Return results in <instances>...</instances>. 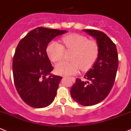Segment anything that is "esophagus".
Here are the masks:
<instances>
[{
  "label": "esophagus",
  "mask_w": 131,
  "mask_h": 131,
  "mask_svg": "<svg viewBox=\"0 0 131 131\" xmlns=\"http://www.w3.org/2000/svg\"><path fill=\"white\" fill-rule=\"evenodd\" d=\"M70 78H71V79H73V77H70Z\"/></svg>",
  "instance_id": "obj_1"
}]
</instances>
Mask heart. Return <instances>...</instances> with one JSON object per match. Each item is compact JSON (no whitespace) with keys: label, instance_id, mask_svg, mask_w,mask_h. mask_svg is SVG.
Returning a JSON list of instances; mask_svg holds the SVG:
<instances>
[{"label":"heart","instance_id":"heart-1","mask_svg":"<svg viewBox=\"0 0 131 131\" xmlns=\"http://www.w3.org/2000/svg\"><path fill=\"white\" fill-rule=\"evenodd\" d=\"M67 49L73 50L71 61H62L56 65V72L62 75H70L77 73L80 68L82 71L90 70L99 55V45L95 40H88L84 36L71 34L62 38ZM64 47L57 41H52L47 48L49 59L53 62L60 61L64 54Z\"/></svg>","mask_w":131,"mask_h":131}]
</instances>
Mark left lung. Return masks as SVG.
<instances>
[{
    "label": "left lung",
    "instance_id": "obj_1",
    "mask_svg": "<svg viewBox=\"0 0 131 131\" xmlns=\"http://www.w3.org/2000/svg\"><path fill=\"white\" fill-rule=\"evenodd\" d=\"M83 31L95 38L100 47L99 55L92 68L84 78L76 79L71 88L72 99L84 106L95 105L104 100L113 86L118 67V58L115 44L103 32L93 29Z\"/></svg>",
    "mask_w": 131,
    "mask_h": 131
}]
</instances>
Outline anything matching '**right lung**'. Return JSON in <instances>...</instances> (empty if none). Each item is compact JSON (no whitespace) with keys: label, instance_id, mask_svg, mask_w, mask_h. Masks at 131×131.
I'll list each match as a JSON object with an SVG mask.
<instances>
[{"label":"right lung","instance_id":"add662e5","mask_svg":"<svg viewBox=\"0 0 131 131\" xmlns=\"http://www.w3.org/2000/svg\"><path fill=\"white\" fill-rule=\"evenodd\" d=\"M67 32L37 27L16 47L13 59L14 83L21 99L30 107H47L56 96L62 77L50 73L53 67L46 49L52 40Z\"/></svg>","mask_w":131,"mask_h":131}]
</instances>
